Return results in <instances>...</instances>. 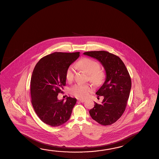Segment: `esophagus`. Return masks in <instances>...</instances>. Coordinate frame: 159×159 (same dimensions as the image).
Listing matches in <instances>:
<instances>
[{"mask_svg":"<svg viewBox=\"0 0 159 159\" xmlns=\"http://www.w3.org/2000/svg\"><path fill=\"white\" fill-rule=\"evenodd\" d=\"M78 101L80 102H84L85 101V100H84V99H78Z\"/></svg>","mask_w":159,"mask_h":159,"instance_id":"obj_1","label":"esophagus"}]
</instances>
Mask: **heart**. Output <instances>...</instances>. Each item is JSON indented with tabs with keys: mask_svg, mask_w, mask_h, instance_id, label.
Segmentation results:
<instances>
[{
	"mask_svg": "<svg viewBox=\"0 0 159 159\" xmlns=\"http://www.w3.org/2000/svg\"><path fill=\"white\" fill-rule=\"evenodd\" d=\"M78 66L82 70L88 73L89 79L95 85L101 84L104 79V74L100 69L98 62L89 58L84 57L78 61ZM74 78V69L70 66L66 72V79L68 81H72ZM93 91V88L89 84H78L70 89L72 95L79 98H85Z\"/></svg>",
	"mask_w": 159,
	"mask_h": 159,
	"instance_id": "heart-1",
	"label": "heart"
}]
</instances>
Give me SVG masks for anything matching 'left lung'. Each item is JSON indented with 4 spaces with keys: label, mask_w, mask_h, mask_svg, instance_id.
<instances>
[{
    "label": "left lung",
    "mask_w": 159,
    "mask_h": 159,
    "mask_svg": "<svg viewBox=\"0 0 159 159\" xmlns=\"http://www.w3.org/2000/svg\"><path fill=\"white\" fill-rule=\"evenodd\" d=\"M85 55L96 59L106 71V80L96 92L102 96L101 104L95 102L89 112L92 119L103 125L114 123L123 114L131 89V77L119 57L104 51H89Z\"/></svg>",
    "instance_id": "left-lung-1"
}]
</instances>
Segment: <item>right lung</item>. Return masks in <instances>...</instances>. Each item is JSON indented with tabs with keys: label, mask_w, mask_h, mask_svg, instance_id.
I'll return each instance as SVG.
<instances>
[{
	"label": "right lung",
	"mask_w": 159,
	"mask_h": 159,
	"mask_svg": "<svg viewBox=\"0 0 159 159\" xmlns=\"http://www.w3.org/2000/svg\"><path fill=\"white\" fill-rule=\"evenodd\" d=\"M80 52H54L43 57L36 64L31 79L33 108L40 119L52 127L69 120L76 102V98L66 101L57 99L66 83V72L80 56Z\"/></svg>",
	"instance_id": "right-lung-1"
}]
</instances>
